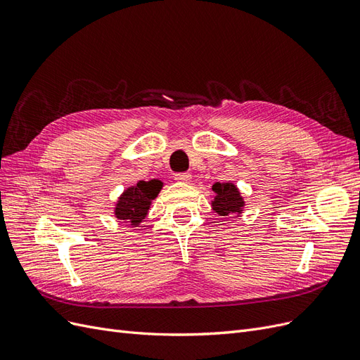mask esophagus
<instances>
[{"label":"esophagus","mask_w":360,"mask_h":360,"mask_svg":"<svg viewBox=\"0 0 360 360\" xmlns=\"http://www.w3.org/2000/svg\"><path fill=\"white\" fill-rule=\"evenodd\" d=\"M176 181H179V183H189L191 180H192V176L189 172H180V174H176Z\"/></svg>","instance_id":"34e87169"}]
</instances>
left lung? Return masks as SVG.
<instances>
[{"mask_svg": "<svg viewBox=\"0 0 360 360\" xmlns=\"http://www.w3.org/2000/svg\"><path fill=\"white\" fill-rule=\"evenodd\" d=\"M214 200L212 201V209L219 216H230L237 214L240 216L245 209V200L240 191L234 183H214L213 184Z\"/></svg>", "mask_w": 360, "mask_h": 360, "instance_id": "obj_1", "label": "left lung"}]
</instances>
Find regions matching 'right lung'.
I'll list each match as a JSON object with an SVG mask.
<instances>
[{"label": "right lung", "mask_w": 360, "mask_h": 360, "mask_svg": "<svg viewBox=\"0 0 360 360\" xmlns=\"http://www.w3.org/2000/svg\"><path fill=\"white\" fill-rule=\"evenodd\" d=\"M162 186L163 183L155 179L148 181L139 180L135 186L124 189L115 202L114 214L117 219L132 228L138 226L146 219L151 201L158 197Z\"/></svg>", "instance_id": "1"}]
</instances>
